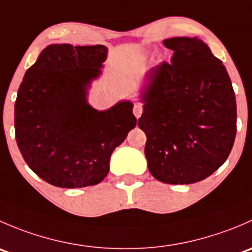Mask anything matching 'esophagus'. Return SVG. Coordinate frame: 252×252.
Here are the masks:
<instances>
[{"instance_id":"34e87169","label":"esophagus","mask_w":252,"mask_h":252,"mask_svg":"<svg viewBox=\"0 0 252 252\" xmlns=\"http://www.w3.org/2000/svg\"><path fill=\"white\" fill-rule=\"evenodd\" d=\"M133 112H134V116L136 117V118H139V117L142 114V106L140 103H135L134 105V108H133Z\"/></svg>"}]
</instances>
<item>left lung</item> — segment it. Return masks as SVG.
I'll use <instances>...</instances> for the list:
<instances>
[{
    "instance_id": "1",
    "label": "left lung",
    "mask_w": 252,
    "mask_h": 252,
    "mask_svg": "<svg viewBox=\"0 0 252 252\" xmlns=\"http://www.w3.org/2000/svg\"><path fill=\"white\" fill-rule=\"evenodd\" d=\"M173 51L147 74L139 126L150 173L166 184H192L217 171L232 151L236 103L225 67L196 37H172Z\"/></svg>"
}]
</instances>
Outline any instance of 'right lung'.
Listing matches in <instances>:
<instances>
[{
	"label": "right lung",
	"instance_id": "obj_1",
	"mask_svg": "<svg viewBox=\"0 0 252 252\" xmlns=\"http://www.w3.org/2000/svg\"><path fill=\"white\" fill-rule=\"evenodd\" d=\"M102 45H50L27 70L14 106L16 140L28 166L58 188L102 182L110 157L136 126L133 105L98 112L86 103L85 88L100 74Z\"/></svg>",
	"mask_w": 252,
	"mask_h": 252
}]
</instances>
